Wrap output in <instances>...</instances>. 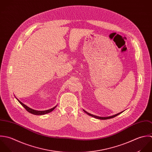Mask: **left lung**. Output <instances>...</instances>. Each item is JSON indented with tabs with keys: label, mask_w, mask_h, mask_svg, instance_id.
<instances>
[{
	"label": "left lung",
	"mask_w": 152,
	"mask_h": 152,
	"mask_svg": "<svg viewBox=\"0 0 152 152\" xmlns=\"http://www.w3.org/2000/svg\"><path fill=\"white\" fill-rule=\"evenodd\" d=\"M84 112H85V113H86L87 114H88V115H91V116H92V117H95V118H98V119H101V120H107V119H110V118H111L115 117H116L117 115H118V114H120V113H122V112H121V113H118V114H115V115H112V116H110V117H99V116H96V115H93V114H90V113H87V111H86L85 110H84Z\"/></svg>",
	"instance_id": "left-lung-1"
}]
</instances>
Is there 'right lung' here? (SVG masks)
Segmentation results:
<instances>
[{
  "label": "right lung",
  "mask_w": 152,
  "mask_h": 152,
  "mask_svg": "<svg viewBox=\"0 0 152 152\" xmlns=\"http://www.w3.org/2000/svg\"><path fill=\"white\" fill-rule=\"evenodd\" d=\"M17 100H18V99H17ZM18 101L19 102V103H20L29 113H32V114H35V115H44V114H47V113H50L51 111H52L55 108V107H56V106H55V107L52 108L50 109V110H45V111H37V110H33V109H32V108L28 107L27 105H25L24 104H23L21 101H19V100H18Z\"/></svg>",
  "instance_id": "1"
}]
</instances>
